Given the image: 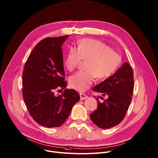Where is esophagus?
<instances>
[{"mask_svg":"<svg viewBox=\"0 0 158 158\" xmlns=\"http://www.w3.org/2000/svg\"><path fill=\"white\" fill-rule=\"evenodd\" d=\"M80 96H81V100H84V99H85L88 98V96L87 95H85V94H83V93H81Z\"/></svg>","mask_w":158,"mask_h":158,"instance_id":"esophagus-1","label":"esophagus"}]
</instances>
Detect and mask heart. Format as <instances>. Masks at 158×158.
<instances>
[{
    "instance_id": "1",
    "label": "heart",
    "mask_w": 158,
    "mask_h": 158,
    "mask_svg": "<svg viewBox=\"0 0 158 158\" xmlns=\"http://www.w3.org/2000/svg\"><path fill=\"white\" fill-rule=\"evenodd\" d=\"M82 60H88L87 70L79 71L69 77L70 86L79 91L88 89L96 77L105 79L111 76L119 67L121 56L103 42L84 38L78 42L77 48L69 49L65 65L69 71H73Z\"/></svg>"
}]
</instances>
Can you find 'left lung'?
Returning a JSON list of instances; mask_svg holds the SVG:
<instances>
[{
  "label": "left lung",
  "mask_w": 158,
  "mask_h": 158,
  "mask_svg": "<svg viewBox=\"0 0 158 158\" xmlns=\"http://www.w3.org/2000/svg\"><path fill=\"white\" fill-rule=\"evenodd\" d=\"M134 76L131 65L125 62L114 74L93 88L94 91L107 96L98 103L97 110L90 114L93 122L101 128H109L119 124L125 117L132 101ZM101 99H103L101 96Z\"/></svg>",
  "instance_id": "left-lung-1"
}]
</instances>
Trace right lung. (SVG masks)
Instances as JSON below:
<instances>
[{
    "label": "right lung",
    "mask_w": 158,
    "mask_h": 158,
    "mask_svg": "<svg viewBox=\"0 0 158 158\" xmlns=\"http://www.w3.org/2000/svg\"><path fill=\"white\" fill-rule=\"evenodd\" d=\"M69 35L42 40L31 52L23 73V96L30 115L48 128L60 127L80 99L74 89H66L61 48ZM66 89L56 95V89Z\"/></svg>",
    "instance_id": "1"
}]
</instances>
